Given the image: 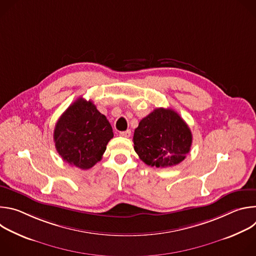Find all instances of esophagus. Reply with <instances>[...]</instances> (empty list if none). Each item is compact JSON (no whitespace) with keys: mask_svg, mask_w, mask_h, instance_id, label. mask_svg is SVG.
<instances>
[{"mask_svg":"<svg viewBox=\"0 0 256 256\" xmlns=\"http://www.w3.org/2000/svg\"><path fill=\"white\" fill-rule=\"evenodd\" d=\"M120 136H124V138H130V130H126V132H120Z\"/></svg>","mask_w":256,"mask_h":256,"instance_id":"obj_1","label":"esophagus"}]
</instances>
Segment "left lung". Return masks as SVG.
I'll use <instances>...</instances> for the list:
<instances>
[{
	"instance_id": "8db88e82",
	"label": "left lung",
	"mask_w": 256,
	"mask_h": 256,
	"mask_svg": "<svg viewBox=\"0 0 256 256\" xmlns=\"http://www.w3.org/2000/svg\"><path fill=\"white\" fill-rule=\"evenodd\" d=\"M140 159L152 167H171L190 151L192 134L186 122L171 108H156L144 118L134 134Z\"/></svg>"
}]
</instances>
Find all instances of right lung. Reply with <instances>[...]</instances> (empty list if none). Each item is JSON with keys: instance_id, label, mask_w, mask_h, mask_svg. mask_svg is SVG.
<instances>
[{"instance_id": "right-lung-1", "label": "right lung", "mask_w": 256, "mask_h": 256, "mask_svg": "<svg viewBox=\"0 0 256 256\" xmlns=\"http://www.w3.org/2000/svg\"><path fill=\"white\" fill-rule=\"evenodd\" d=\"M114 138L112 128L92 101L77 99L58 118L54 132L56 149L72 166L86 170L102 159Z\"/></svg>"}]
</instances>
